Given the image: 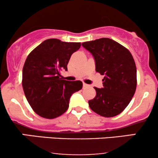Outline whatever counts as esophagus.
<instances>
[{
	"instance_id": "esophagus-1",
	"label": "esophagus",
	"mask_w": 158,
	"mask_h": 158,
	"mask_svg": "<svg viewBox=\"0 0 158 158\" xmlns=\"http://www.w3.org/2000/svg\"><path fill=\"white\" fill-rule=\"evenodd\" d=\"M89 85L85 84V83H83V88H87V87H88Z\"/></svg>"
}]
</instances>
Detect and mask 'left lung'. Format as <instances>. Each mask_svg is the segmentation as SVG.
Here are the masks:
<instances>
[{
	"instance_id": "1",
	"label": "left lung",
	"mask_w": 158,
	"mask_h": 158,
	"mask_svg": "<svg viewBox=\"0 0 158 158\" xmlns=\"http://www.w3.org/2000/svg\"><path fill=\"white\" fill-rule=\"evenodd\" d=\"M95 59L96 71L104 75L103 88H94L96 97L88 101L93 111L112 117L124 110L137 88V68L128 49L114 40L102 38L81 44Z\"/></svg>"
}]
</instances>
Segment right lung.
Instances as JSON below:
<instances>
[{
	"label": "right lung",
	"instance_id": "1",
	"mask_svg": "<svg viewBox=\"0 0 158 158\" xmlns=\"http://www.w3.org/2000/svg\"><path fill=\"white\" fill-rule=\"evenodd\" d=\"M81 47L80 42L45 40L27 56L22 72L25 97L40 117L54 119L68 110L71 95L82 88L81 81L61 79L60 71L68 70L70 56Z\"/></svg>",
	"mask_w": 158,
	"mask_h": 158
}]
</instances>
